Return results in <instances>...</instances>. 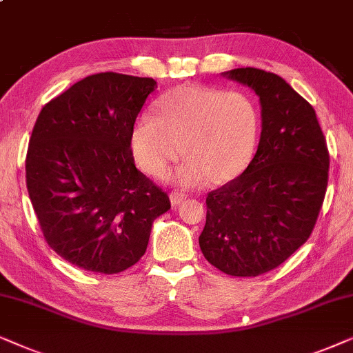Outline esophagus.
Wrapping results in <instances>:
<instances>
[{
    "mask_svg": "<svg viewBox=\"0 0 353 353\" xmlns=\"http://www.w3.org/2000/svg\"><path fill=\"white\" fill-rule=\"evenodd\" d=\"M169 199H171V203L176 206V205H181L182 201L187 199V194L182 190H174L171 192V195H169Z\"/></svg>",
    "mask_w": 353,
    "mask_h": 353,
    "instance_id": "esophagus-1",
    "label": "esophagus"
}]
</instances>
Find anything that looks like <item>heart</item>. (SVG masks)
Segmentation results:
<instances>
[{"label":"heart","instance_id":"b5f03b06","mask_svg":"<svg viewBox=\"0 0 353 353\" xmlns=\"http://www.w3.org/2000/svg\"><path fill=\"white\" fill-rule=\"evenodd\" d=\"M135 122L130 147L152 176H164L185 153L177 171L184 185L228 182L250 163L258 137V114L250 98L205 85H181L154 103Z\"/></svg>","mask_w":353,"mask_h":353}]
</instances>
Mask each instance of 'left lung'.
Segmentation results:
<instances>
[{
  "label": "left lung",
  "mask_w": 353,
  "mask_h": 353,
  "mask_svg": "<svg viewBox=\"0 0 353 353\" xmlns=\"http://www.w3.org/2000/svg\"><path fill=\"white\" fill-rule=\"evenodd\" d=\"M261 103V137L241 176L206 196L203 256L237 278L284 263L308 241L321 210L330 152L313 106L279 75L255 68L224 72Z\"/></svg>",
  "instance_id": "obj_1"
}]
</instances>
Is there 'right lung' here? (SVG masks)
<instances>
[{
  "instance_id": "right-lung-1",
  "label": "right lung",
  "mask_w": 353,
  "mask_h": 353,
  "mask_svg": "<svg viewBox=\"0 0 353 353\" xmlns=\"http://www.w3.org/2000/svg\"><path fill=\"white\" fill-rule=\"evenodd\" d=\"M150 77L88 75L41 108L26 158L27 190L48 245L85 271L116 274L147 250L166 192L135 168L130 137Z\"/></svg>"
}]
</instances>
